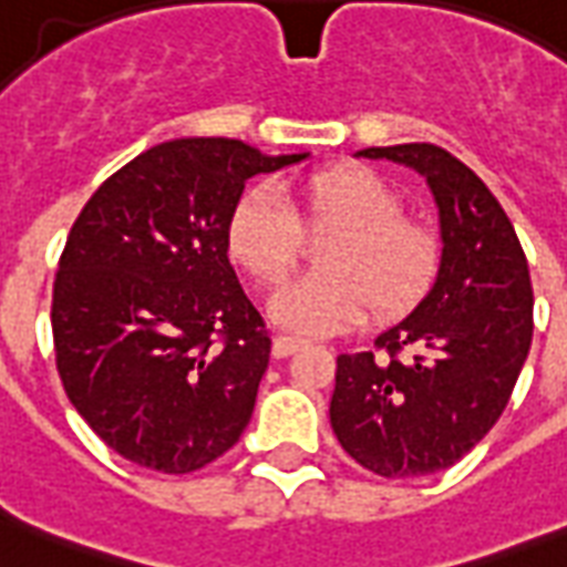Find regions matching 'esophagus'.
<instances>
[{"instance_id": "34e87169", "label": "esophagus", "mask_w": 567, "mask_h": 567, "mask_svg": "<svg viewBox=\"0 0 567 567\" xmlns=\"http://www.w3.org/2000/svg\"><path fill=\"white\" fill-rule=\"evenodd\" d=\"M300 347H302L300 338L282 336V332H279V336H274V355H276V359H288V355L297 353Z\"/></svg>"}]
</instances>
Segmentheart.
Instances as JSON below:
<instances>
[{
  "label": "heart",
  "instance_id": "1",
  "mask_svg": "<svg viewBox=\"0 0 567 567\" xmlns=\"http://www.w3.org/2000/svg\"><path fill=\"white\" fill-rule=\"evenodd\" d=\"M302 226H332L318 249L323 267L270 300L274 318L300 332H338L368 311L373 320L403 318L439 274L435 231L400 214L396 190L368 167H327L247 190L226 223V247L256 282L276 285L300 265Z\"/></svg>",
  "mask_w": 567,
  "mask_h": 567
}]
</instances>
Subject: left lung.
<instances>
[{"mask_svg":"<svg viewBox=\"0 0 567 567\" xmlns=\"http://www.w3.org/2000/svg\"><path fill=\"white\" fill-rule=\"evenodd\" d=\"M359 155L426 176L444 249L417 309L382 332L373 350L338 355L329 421L341 447L373 474H435L485 439L527 362V256L503 205L447 150L396 144Z\"/></svg>","mask_w":567,"mask_h":567,"instance_id":"left-lung-1","label":"left lung"}]
</instances>
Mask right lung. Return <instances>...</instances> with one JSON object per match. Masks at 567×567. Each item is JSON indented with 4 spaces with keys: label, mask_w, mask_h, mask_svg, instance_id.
I'll return each instance as SVG.
<instances>
[{
    "label": "right lung",
    "mask_w": 567,
    "mask_h": 567,
    "mask_svg": "<svg viewBox=\"0 0 567 567\" xmlns=\"http://www.w3.org/2000/svg\"><path fill=\"white\" fill-rule=\"evenodd\" d=\"M302 158L229 137L167 141L75 217L52 288L58 377L128 462L190 474L247 430L270 336L229 265L226 223L247 179Z\"/></svg>",
    "instance_id": "obj_1"
}]
</instances>
